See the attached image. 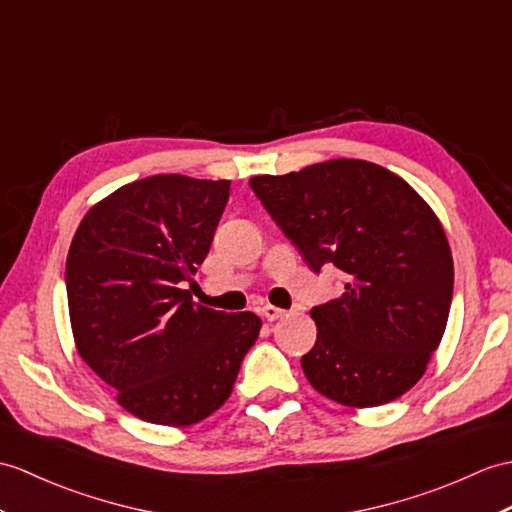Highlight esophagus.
I'll list each match as a JSON object with an SVG mask.
<instances>
[{
	"label": "esophagus",
	"mask_w": 512,
	"mask_h": 512,
	"mask_svg": "<svg viewBox=\"0 0 512 512\" xmlns=\"http://www.w3.org/2000/svg\"><path fill=\"white\" fill-rule=\"evenodd\" d=\"M261 316H264L266 320H277V318H281L283 314H285V310H281V307H275V305H264V307H261Z\"/></svg>",
	"instance_id": "1"
}]
</instances>
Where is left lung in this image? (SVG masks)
Wrapping results in <instances>:
<instances>
[{
    "label": "left lung",
    "instance_id": "obj_1",
    "mask_svg": "<svg viewBox=\"0 0 512 512\" xmlns=\"http://www.w3.org/2000/svg\"><path fill=\"white\" fill-rule=\"evenodd\" d=\"M261 205L314 272H344L340 299L312 307L310 384L349 408H373L419 382L445 334L454 261L441 222L382 165L334 159L253 176Z\"/></svg>",
    "mask_w": 512,
    "mask_h": 512
}]
</instances>
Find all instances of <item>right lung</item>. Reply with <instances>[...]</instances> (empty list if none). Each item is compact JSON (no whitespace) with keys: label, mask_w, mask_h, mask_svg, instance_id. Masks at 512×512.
Returning a JSON list of instances; mask_svg holds the SVG:
<instances>
[{"label":"right lung","mask_w":512,"mask_h":512,"mask_svg":"<svg viewBox=\"0 0 512 512\" xmlns=\"http://www.w3.org/2000/svg\"><path fill=\"white\" fill-rule=\"evenodd\" d=\"M231 181L157 174L82 218L65 283L80 358L137 419L185 427L229 399L261 318L202 307L183 290L205 261Z\"/></svg>","instance_id":"1"}]
</instances>
